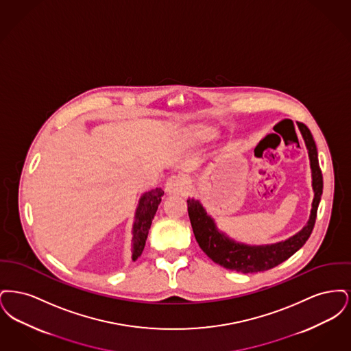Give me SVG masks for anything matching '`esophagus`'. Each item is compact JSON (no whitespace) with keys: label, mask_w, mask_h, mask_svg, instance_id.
<instances>
[{"label":"esophagus","mask_w":351,"mask_h":351,"mask_svg":"<svg viewBox=\"0 0 351 351\" xmlns=\"http://www.w3.org/2000/svg\"><path fill=\"white\" fill-rule=\"evenodd\" d=\"M186 189V182L182 176H171L166 183V192L168 195L182 193Z\"/></svg>","instance_id":"1"}]
</instances>
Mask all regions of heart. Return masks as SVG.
<instances>
[{"mask_svg":"<svg viewBox=\"0 0 351 351\" xmlns=\"http://www.w3.org/2000/svg\"><path fill=\"white\" fill-rule=\"evenodd\" d=\"M216 136V130L204 123H195L180 130V138L186 146H197L210 142Z\"/></svg>","mask_w":351,"mask_h":351,"instance_id":"obj_1","label":"heart"}]
</instances>
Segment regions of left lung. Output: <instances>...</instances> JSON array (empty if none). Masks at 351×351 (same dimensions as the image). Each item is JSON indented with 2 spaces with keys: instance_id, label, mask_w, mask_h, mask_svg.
I'll return each mask as SVG.
<instances>
[{
  "instance_id": "1",
  "label": "left lung",
  "mask_w": 351,
  "mask_h": 351,
  "mask_svg": "<svg viewBox=\"0 0 351 351\" xmlns=\"http://www.w3.org/2000/svg\"><path fill=\"white\" fill-rule=\"evenodd\" d=\"M299 129L308 149L312 169V186L315 192L309 221L302 228V230L285 241L265 246H249L235 242L226 234L219 232L215 219L206 213L200 201L189 199L186 200L188 215L193 234L201 250L215 263L242 274L266 271L269 268L276 267L289 256H292L296 251L300 250L311 237L317 217L318 204L321 200L324 182L321 168L318 165L317 147L312 133L304 123H299Z\"/></svg>"
}]
</instances>
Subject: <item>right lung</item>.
<instances>
[{
    "label": "right lung",
    "mask_w": 351,
    "mask_h": 351,
    "mask_svg": "<svg viewBox=\"0 0 351 351\" xmlns=\"http://www.w3.org/2000/svg\"><path fill=\"white\" fill-rule=\"evenodd\" d=\"M163 195H165V191H162V188H155L149 192H145L139 199V204L134 217L135 221H134L133 239H132L133 261H136L145 249L152 218L158 210V206L162 201Z\"/></svg>",
    "instance_id": "add662e5"
}]
</instances>
